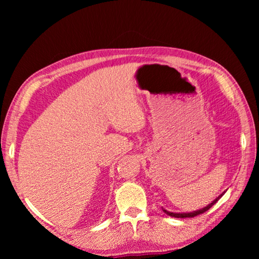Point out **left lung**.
I'll return each instance as SVG.
<instances>
[{"label":"left lung","instance_id":"1","mask_svg":"<svg viewBox=\"0 0 259 259\" xmlns=\"http://www.w3.org/2000/svg\"><path fill=\"white\" fill-rule=\"evenodd\" d=\"M224 193L225 192H223L221 195H218L216 199H214L211 203H209L208 205H205L204 208H202V209H199V210H195V211H191V212H172V211H168V210H165V209H163L162 208V210H163L164 211V213H166L168 214V216H170V217H175V218H190V217H195V216H198V214H200V213H203V212H205L207 211V210H209L210 208L212 207V205L217 202V201L222 198L223 195H224Z\"/></svg>","mask_w":259,"mask_h":259}]
</instances>
